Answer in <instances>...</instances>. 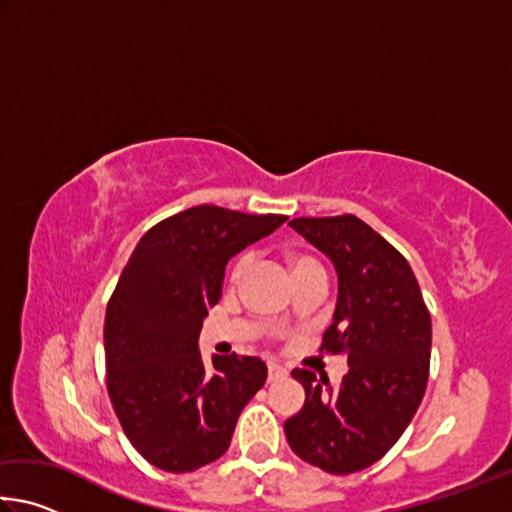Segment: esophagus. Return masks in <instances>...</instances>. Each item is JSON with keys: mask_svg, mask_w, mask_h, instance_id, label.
Returning a JSON list of instances; mask_svg holds the SVG:
<instances>
[{"mask_svg": "<svg viewBox=\"0 0 512 512\" xmlns=\"http://www.w3.org/2000/svg\"><path fill=\"white\" fill-rule=\"evenodd\" d=\"M287 375V368H282L280 363H268V381H277Z\"/></svg>", "mask_w": 512, "mask_h": 512, "instance_id": "1", "label": "esophagus"}]
</instances>
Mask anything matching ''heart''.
Wrapping results in <instances>:
<instances>
[{"instance_id": "obj_1", "label": "heart", "mask_w": 512, "mask_h": 512, "mask_svg": "<svg viewBox=\"0 0 512 512\" xmlns=\"http://www.w3.org/2000/svg\"><path fill=\"white\" fill-rule=\"evenodd\" d=\"M250 253H241V255H237V259L235 262H232V266H230V271H228V280L232 282V284H237L241 277L246 275V271H248V266H250ZM287 262H289V268H291V273H293V277H298V275H302V273H309V271H318V268H323L320 266V262L316 257H311V255H307V253H296V250H293V253H287Z\"/></svg>"}]
</instances>
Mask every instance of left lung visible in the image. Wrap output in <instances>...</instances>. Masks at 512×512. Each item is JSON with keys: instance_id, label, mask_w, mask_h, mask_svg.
<instances>
[{"instance_id": "8db88e82", "label": "left lung", "mask_w": 512, "mask_h": 512, "mask_svg": "<svg viewBox=\"0 0 512 512\" xmlns=\"http://www.w3.org/2000/svg\"><path fill=\"white\" fill-rule=\"evenodd\" d=\"M291 228L325 253L339 275V298L320 350L348 357L339 386L296 368L305 406L284 422L302 461L352 474L391 449L427 391L431 316L418 280L397 248L354 214L300 216Z\"/></svg>"}]
</instances>
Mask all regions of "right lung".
I'll use <instances>...</instances> for the list:
<instances>
[{"instance_id":"add662e5","label":"right lung","mask_w":512,"mask_h":512,"mask_svg":"<svg viewBox=\"0 0 512 512\" xmlns=\"http://www.w3.org/2000/svg\"><path fill=\"white\" fill-rule=\"evenodd\" d=\"M284 221L198 205L153 225L119 275L103 325L108 395L133 447L164 472L223 456L239 413L264 386L257 357L214 354L207 368L198 334L230 257Z\"/></svg>"}]
</instances>
